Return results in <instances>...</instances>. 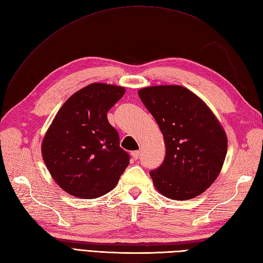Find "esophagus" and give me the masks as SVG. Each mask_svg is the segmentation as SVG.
Listing matches in <instances>:
<instances>
[{
  "label": "esophagus",
  "instance_id": "34e87169",
  "mask_svg": "<svg viewBox=\"0 0 263 263\" xmlns=\"http://www.w3.org/2000/svg\"><path fill=\"white\" fill-rule=\"evenodd\" d=\"M132 156H133V158H134V159H138V158H139V156H140V152H139V151L133 152V153H132Z\"/></svg>",
  "mask_w": 263,
  "mask_h": 263
}]
</instances>
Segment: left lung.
I'll use <instances>...</instances> for the list:
<instances>
[{"label": "left lung", "mask_w": 263, "mask_h": 263, "mask_svg": "<svg viewBox=\"0 0 263 263\" xmlns=\"http://www.w3.org/2000/svg\"><path fill=\"white\" fill-rule=\"evenodd\" d=\"M138 96L165 140L164 162L149 172L155 187L173 200L202 194L220 174L227 155L228 139L219 120L181 86L147 87Z\"/></svg>", "instance_id": "1"}]
</instances>
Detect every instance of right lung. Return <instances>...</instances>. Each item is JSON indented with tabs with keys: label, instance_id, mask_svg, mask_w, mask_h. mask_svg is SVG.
<instances>
[{
	"label": "right lung",
	"instance_id": "1",
	"mask_svg": "<svg viewBox=\"0 0 263 263\" xmlns=\"http://www.w3.org/2000/svg\"><path fill=\"white\" fill-rule=\"evenodd\" d=\"M125 88L91 83L73 93L58 111L43 138L42 157L59 186L80 198L111 191L129 164L107 112Z\"/></svg>",
	"mask_w": 263,
	"mask_h": 263
}]
</instances>
